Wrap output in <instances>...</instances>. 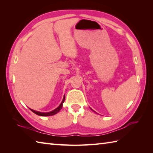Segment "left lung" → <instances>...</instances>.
I'll use <instances>...</instances> for the list:
<instances>
[{
	"mask_svg": "<svg viewBox=\"0 0 153 153\" xmlns=\"http://www.w3.org/2000/svg\"><path fill=\"white\" fill-rule=\"evenodd\" d=\"M91 110H92V109H91Z\"/></svg>",
	"mask_w": 153,
	"mask_h": 153,
	"instance_id": "8db88e82",
	"label": "left lung"
}]
</instances>
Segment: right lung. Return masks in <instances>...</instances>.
Wrapping results in <instances>:
<instances>
[{
	"mask_svg": "<svg viewBox=\"0 0 153 153\" xmlns=\"http://www.w3.org/2000/svg\"><path fill=\"white\" fill-rule=\"evenodd\" d=\"M64 100H65V96H64V98H63V100L62 101L60 105L58 106L56 108H55L54 110H52V111L51 112H38V111H35V110H32L31 108H30L32 112H33V113H35V114H37L39 116H53V115H54L56 114H57L58 112L60 111V110L62 108V105H63V103L64 102Z\"/></svg>",
	"mask_w": 153,
	"mask_h": 153,
	"instance_id": "obj_1",
	"label": "right lung"
}]
</instances>
